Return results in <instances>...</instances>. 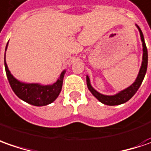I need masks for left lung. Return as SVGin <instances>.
Masks as SVG:
<instances>
[{"mask_svg":"<svg viewBox=\"0 0 151 151\" xmlns=\"http://www.w3.org/2000/svg\"><path fill=\"white\" fill-rule=\"evenodd\" d=\"M137 26V25H136ZM139 32L140 34V37H141V41H142V45H143V58H142V64H141V68L139 69V74L137 76L136 80L134 81V83L129 86V88L124 89L119 93H118L115 95H112V96H109V95H104L99 93V92H97L90 84V80L89 78L87 76V85H88V88L89 89V91L91 92L92 94L98 100L103 103L104 104L106 105H110V106H114V105H119L124 104L128 100H129L132 98L134 93L137 92L139 89V86L141 85L142 82H143L144 78L146 73V70H147V64H148V52H147V47L145 42V39H144V36L140 28L137 26Z\"/></svg>","mask_w":151,"mask_h":151,"instance_id":"left-lung-1","label":"left lung"}]
</instances>
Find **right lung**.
Returning a JSON list of instances; mask_svg holds the SVG:
<instances>
[{
	"mask_svg": "<svg viewBox=\"0 0 151 151\" xmlns=\"http://www.w3.org/2000/svg\"><path fill=\"white\" fill-rule=\"evenodd\" d=\"M8 44V43H7ZM6 44V47H7ZM5 69L6 73L9 83L12 87L16 95L34 106H44L50 104L58 97L62 90L63 77L65 70L63 71L58 81L52 85H41L38 83H25L16 79L12 75L8 69L6 63V52H5Z\"/></svg>",
	"mask_w": 151,
	"mask_h": 151,
	"instance_id": "obj_1",
	"label": "right lung"
}]
</instances>
